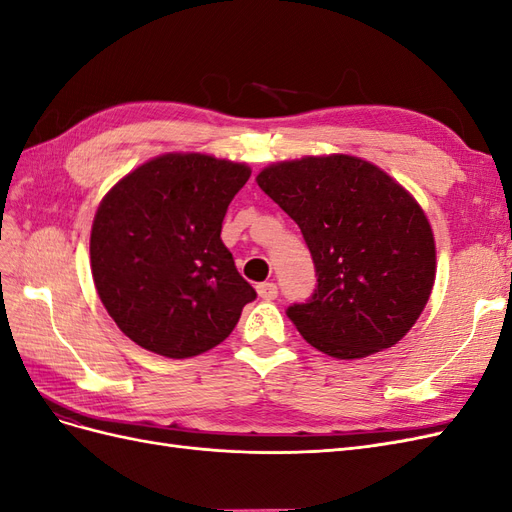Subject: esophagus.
<instances>
[{
    "label": "esophagus",
    "mask_w": 512,
    "mask_h": 512,
    "mask_svg": "<svg viewBox=\"0 0 512 512\" xmlns=\"http://www.w3.org/2000/svg\"><path fill=\"white\" fill-rule=\"evenodd\" d=\"M256 292H258V297L265 299V301L277 299V286H275L273 282H262V284H258V286H256Z\"/></svg>",
    "instance_id": "esophagus-1"
}]
</instances>
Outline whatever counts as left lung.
I'll use <instances>...</instances> for the list:
<instances>
[{"mask_svg":"<svg viewBox=\"0 0 512 512\" xmlns=\"http://www.w3.org/2000/svg\"><path fill=\"white\" fill-rule=\"evenodd\" d=\"M256 181L299 224L314 258L312 299L286 312L305 342L335 359L395 346L436 280L433 232L412 194L346 153L277 162Z\"/></svg>","mask_w":512,"mask_h":512,"instance_id":"1","label":"left lung"}]
</instances>
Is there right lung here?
<instances>
[{
  "instance_id": "1",
  "label": "right lung",
  "mask_w": 512,
  "mask_h": 512,
  "mask_svg": "<svg viewBox=\"0 0 512 512\" xmlns=\"http://www.w3.org/2000/svg\"><path fill=\"white\" fill-rule=\"evenodd\" d=\"M250 175V166L205 153H164L102 198L91 273L108 316L134 344L168 359L203 354L256 299L220 239Z\"/></svg>"
}]
</instances>
